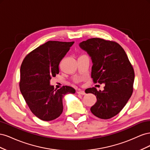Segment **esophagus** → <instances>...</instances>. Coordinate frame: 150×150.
I'll list each match as a JSON object with an SVG mask.
<instances>
[{"instance_id": "1", "label": "esophagus", "mask_w": 150, "mask_h": 150, "mask_svg": "<svg viewBox=\"0 0 150 150\" xmlns=\"http://www.w3.org/2000/svg\"><path fill=\"white\" fill-rule=\"evenodd\" d=\"M77 93L78 94H81V95H85L86 93L84 91H81V90H78V91H77Z\"/></svg>"}]
</instances>
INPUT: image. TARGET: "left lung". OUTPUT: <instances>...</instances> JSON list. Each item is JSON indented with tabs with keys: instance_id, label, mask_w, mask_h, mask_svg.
<instances>
[{
	"instance_id": "8db88e82",
	"label": "left lung",
	"mask_w": 150,
	"mask_h": 150,
	"mask_svg": "<svg viewBox=\"0 0 150 150\" xmlns=\"http://www.w3.org/2000/svg\"><path fill=\"white\" fill-rule=\"evenodd\" d=\"M79 46L91 59L94 82L105 84L103 91H98L96 88L85 91L96 96L97 102L91 111L99 118H111L122 110L132 95L133 68L124 49L115 42L92 38Z\"/></svg>"
}]
</instances>
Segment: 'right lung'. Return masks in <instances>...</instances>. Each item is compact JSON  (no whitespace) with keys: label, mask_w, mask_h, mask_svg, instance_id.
Masks as SVG:
<instances>
[{"label":"right lung","mask_w":150,"mask_h":150,"mask_svg":"<svg viewBox=\"0 0 150 150\" xmlns=\"http://www.w3.org/2000/svg\"><path fill=\"white\" fill-rule=\"evenodd\" d=\"M74 43L49 40L30 52L22 63L21 92L30 111L41 120L49 121L59 116L63 98L76 92L70 86L57 89L50 84V80L59 72L61 61Z\"/></svg>","instance_id":"right-lung-1"}]
</instances>
